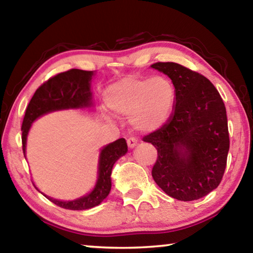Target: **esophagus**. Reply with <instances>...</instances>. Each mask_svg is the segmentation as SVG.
Returning a JSON list of instances; mask_svg holds the SVG:
<instances>
[{"label":"esophagus","mask_w":253,"mask_h":253,"mask_svg":"<svg viewBox=\"0 0 253 253\" xmlns=\"http://www.w3.org/2000/svg\"><path fill=\"white\" fill-rule=\"evenodd\" d=\"M137 143H138V139L136 137H129V138H127V145L129 148H134Z\"/></svg>","instance_id":"esophagus-1"}]
</instances>
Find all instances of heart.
<instances>
[{
  "mask_svg": "<svg viewBox=\"0 0 253 253\" xmlns=\"http://www.w3.org/2000/svg\"><path fill=\"white\" fill-rule=\"evenodd\" d=\"M105 100L117 115H130L136 129L151 131L168 122L174 109L176 91L166 77L127 76L107 88Z\"/></svg>",
  "mask_w": 253,
  "mask_h": 253,
  "instance_id": "obj_1",
  "label": "heart"
}]
</instances>
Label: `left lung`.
<instances>
[{
    "label": "left lung",
    "mask_w": 253,
    "mask_h": 253,
    "mask_svg": "<svg viewBox=\"0 0 253 253\" xmlns=\"http://www.w3.org/2000/svg\"><path fill=\"white\" fill-rule=\"evenodd\" d=\"M152 68L168 75L176 91L168 123L143 138L157 149L152 176L174 199L199 200L219 186L225 170L230 138L224 102L199 72L175 62Z\"/></svg>",
    "instance_id": "8db88e82"
}]
</instances>
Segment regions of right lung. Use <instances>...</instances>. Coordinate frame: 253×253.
Returning a JSON list of instances; mask_svg holds the SVG:
<instances>
[{
    "mask_svg": "<svg viewBox=\"0 0 253 253\" xmlns=\"http://www.w3.org/2000/svg\"><path fill=\"white\" fill-rule=\"evenodd\" d=\"M93 71L70 69L51 77L42 84L30 100L25 110L22 127V149L25 157V144L31 124L38 117L59 109L83 108L91 106L90 81ZM127 153L125 138H119L102 149L99 160V176L90 194L75 201L62 202L48 198L51 202L67 210H88L100 204L108 196L111 188V169L119 157ZM34 185V184H33ZM36 187V186H34ZM37 188V187H36Z\"/></svg>",
    "mask_w": 253,
    "mask_h": 253,
    "instance_id": "1",
    "label": "right lung"
}]
</instances>
